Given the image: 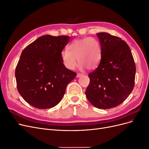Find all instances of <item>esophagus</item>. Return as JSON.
<instances>
[{"mask_svg":"<svg viewBox=\"0 0 149 149\" xmlns=\"http://www.w3.org/2000/svg\"><path fill=\"white\" fill-rule=\"evenodd\" d=\"M82 76V74H80V73H78L77 74V75H76V78H79V77H81V76Z\"/></svg>","mask_w":149,"mask_h":149,"instance_id":"esophagus-1","label":"esophagus"}]
</instances>
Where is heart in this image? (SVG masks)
Listing matches in <instances>:
<instances>
[{
	"label": "heart",
	"mask_w": 149,
	"mask_h": 149,
	"mask_svg": "<svg viewBox=\"0 0 149 149\" xmlns=\"http://www.w3.org/2000/svg\"><path fill=\"white\" fill-rule=\"evenodd\" d=\"M63 50L61 58L64 66L68 70H74L78 62L79 68L93 70L100 63L101 58V47L100 42L93 37L75 40Z\"/></svg>",
	"instance_id": "heart-1"
}]
</instances>
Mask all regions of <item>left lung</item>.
Here are the masks:
<instances>
[{"label":"left lung","mask_w":149,"mask_h":149,"mask_svg":"<svg viewBox=\"0 0 149 149\" xmlns=\"http://www.w3.org/2000/svg\"><path fill=\"white\" fill-rule=\"evenodd\" d=\"M96 35L101 47V60L88 74L90 82L85 94L94 107L110 109L123 102L131 93L136 65L125 42L108 33Z\"/></svg>","instance_id":"obj_1"}]
</instances>
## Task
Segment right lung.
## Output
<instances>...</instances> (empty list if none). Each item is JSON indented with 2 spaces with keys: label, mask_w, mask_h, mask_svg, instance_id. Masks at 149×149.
Returning a JSON list of instances; mask_svg holds the SVG:
<instances>
[{
  "label": "right lung",
  "mask_w": 149,
  "mask_h": 149,
  "mask_svg": "<svg viewBox=\"0 0 149 149\" xmlns=\"http://www.w3.org/2000/svg\"><path fill=\"white\" fill-rule=\"evenodd\" d=\"M70 38L43 35L22 51L15 73L17 87L30 105L38 109L55 107L75 78L76 73L66 68L61 58Z\"/></svg>",
  "instance_id": "1"
}]
</instances>
